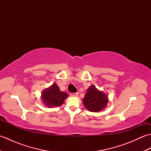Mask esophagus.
I'll return each instance as SVG.
<instances>
[{
    "instance_id": "34e87169",
    "label": "esophagus",
    "mask_w": 151,
    "mask_h": 151,
    "mask_svg": "<svg viewBox=\"0 0 151 151\" xmlns=\"http://www.w3.org/2000/svg\"><path fill=\"white\" fill-rule=\"evenodd\" d=\"M70 95L71 96V97H77L78 95V93H71L70 94Z\"/></svg>"
}]
</instances>
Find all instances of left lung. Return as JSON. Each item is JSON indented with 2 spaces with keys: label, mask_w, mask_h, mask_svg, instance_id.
Returning <instances> with one entry per match:
<instances>
[{
  "label": "left lung",
  "mask_w": 151,
  "mask_h": 151,
  "mask_svg": "<svg viewBox=\"0 0 151 151\" xmlns=\"http://www.w3.org/2000/svg\"><path fill=\"white\" fill-rule=\"evenodd\" d=\"M108 95L99 91L93 85L89 87L83 99V103L88 110L92 112L100 111L106 107Z\"/></svg>",
  "instance_id": "8db88e82"
}]
</instances>
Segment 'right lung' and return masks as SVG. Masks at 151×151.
Returning <instances> with one entry per match:
<instances>
[{"label":"right lung","mask_w":151,"mask_h":151,"mask_svg":"<svg viewBox=\"0 0 151 151\" xmlns=\"http://www.w3.org/2000/svg\"><path fill=\"white\" fill-rule=\"evenodd\" d=\"M67 97V93L61 91L56 84H53L49 88L45 89L41 94V99L44 104L49 108L60 106Z\"/></svg>","instance_id":"obj_1"}]
</instances>
